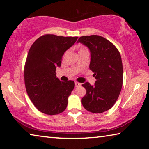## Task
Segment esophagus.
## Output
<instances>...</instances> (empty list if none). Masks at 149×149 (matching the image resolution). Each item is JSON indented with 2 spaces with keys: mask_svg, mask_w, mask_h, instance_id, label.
Returning <instances> with one entry per match:
<instances>
[{
  "mask_svg": "<svg viewBox=\"0 0 149 149\" xmlns=\"http://www.w3.org/2000/svg\"><path fill=\"white\" fill-rule=\"evenodd\" d=\"M75 87H79L81 86V84L79 83V82H77V81H75Z\"/></svg>",
  "mask_w": 149,
  "mask_h": 149,
  "instance_id": "obj_1",
  "label": "esophagus"
}]
</instances>
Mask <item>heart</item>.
<instances>
[{"label": "heart", "instance_id": "1", "mask_svg": "<svg viewBox=\"0 0 149 149\" xmlns=\"http://www.w3.org/2000/svg\"><path fill=\"white\" fill-rule=\"evenodd\" d=\"M86 51H88L86 47L85 46H80L79 47V52H86Z\"/></svg>", "mask_w": 149, "mask_h": 149}]
</instances>
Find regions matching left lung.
<instances>
[{"instance_id": "8db88e82", "label": "left lung", "mask_w": 149, "mask_h": 149, "mask_svg": "<svg viewBox=\"0 0 149 149\" xmlns=\"http://www.w3.org/2000/svg\"><path fill=\"white\" fill-rule=\"evenodd\" d=\"M77 42L88 47L91 52L89 69L96 81L82 84L86 94L81 99L86 110L93 113L110 109L119 97L123 86V64L117 48L105 38L91 35L80 37Z\"/></svg>"}]
</instances>
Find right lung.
<instances>
[{
    "mask_svg": "<svg viewBox=\"0 0 149 149\" xmlns=\"http://www.w3.org/2000/svg\"><path fill=\"white\" fill-rule=\"evenodd\" d=\"M77 36L45 34L35 41L28 52L24 76L26 89L38 110L54 115L64 111L74 81H60L56 74L65 52L75 44Z\"/></svg>",
    "mask_w": 149,
    "mask_h": 149,
    "instance_id": "add662e5",
    "label": "right lung"
}]
</instances>
